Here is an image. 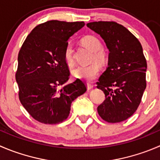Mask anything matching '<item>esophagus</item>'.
Returning a JSON list of instances; mask_svg holds the SVG:
<instances>
[{
	"mask_svg": "<svg viewBox=\"0 0 160 160\" xmlns=\"http://www.w3.org/2000/svg\"><path fill=\"white\" fill-rule=\"evenodd\" d=\"M87 88H88V91H90V90L93 89V88H94V86H93L92 84H91V83H88V84H87Z\"/></svg>",
	"mask_w": 160,
	"mask_h": 160,
	"instance_id": "esophagus-1",
	"label": "esophagus"
}]
</instances>
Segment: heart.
Returning a JSON list of instances; mask_svg holds the SVG:
<instances>
[{
    "instance_id": "b5f03b06",
    "label": "heart",
    "mask_w": 160,
    "mask_h": 160,
    "mask_svg": "<svg viewBox=\"0 0 160 160\" xmlns=\"http://www.w3.org/2000/svg\"><path fill=\"white\" fill-rule=\"evenodd\" d=\"M81 44L93 52L91 62H95L88 66H79L72 69V74L74 77L85 81H91L96 78L99 72V65H104L107 61L106 52L102 48V43L94 36L87 35L81 39ZM64 59L68 66H72L73 59V48L69 43L64 50Z\"/></svg>"
}]
</instances>
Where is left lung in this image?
I'll use <instances>...</instances> for the list:
<instances>
[{"instance_id":"left-lung-1","label":"left lung","mask_w":160,"mask_h":160,"mask_svg":"<svg viewBox=\"0 0 160 160\" xmlns=\"http://www.w3.org/2000/svg\"><path fill=\"white\" fill-rule=\"evenodd\" d=\"M87 26L100 35L109 51L108 67L97 82L105 95L98 112L108 123L126 120L136 112L146 88L147 62L142 44L115 22H93Z\"/></svg>"}]
</instances>
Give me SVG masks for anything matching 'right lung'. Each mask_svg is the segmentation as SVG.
Segmentation results:
<instances>
[{
	"mask_svg": "<svg viewBox=\"0 0 160 160\" xmlns=\"http://www.w3.org/2000/svg\"><path fill=\"white\" fill-rule=\"evenodd\" d=\"M84 25L83 22L48 21L31 31L20 49L15 73L18 97L37 121L62 123L69 116L72 102L86 92V85L80 79L66 83L69 70L64 59L68 40Z\"/></svg>",
	"mask_w": 160,
	"mask_h": 160,
	"instance_id": "1",
	"label": "right lung"
}]
</instances>
